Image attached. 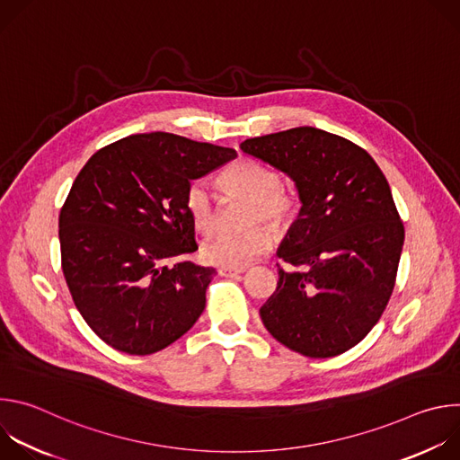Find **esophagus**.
<instances>
[{
  "label": "esophagus",
  "instance_id": "34e87169",
  "mask_svg": "<svg viewBox=\"0 0 460 460\" xmlns=\"http://www.w3.org/2000/svg\"><path fill=\"white\" fill-rule=\"evenodd\" d=\"M245 271V268H220V275H226V277H238Z\"/></svg>",
  "mask_w": 460,
  "mask_h": 460
}]
</instances>
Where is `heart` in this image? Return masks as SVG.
Wrapping results in <instances>:
<instances>
[{
  "label": "heart",
  "instance_id": "b5f03b06",
  "mask_svg": "<svg viewBox=\"0 0 460 460\" xmlns=\"http://www.w3.org/2000/svg\"><path fill=\"white\" fill-rule=\"evenodd\" d=\"M220 185L234 196L254 202L251 222H268L275 229L286 227L298 211V196L293 189L282 185V176L252 160H240L220 174ZM185 209L192 224L200 231H211L217 220L215 196L204 180H192L185 189ZM273 236L264 227L247 233H217L202 243V256L209 264L224 268H243L266 252Z\"/></svg>",
  "mask_w": 460,
  "mask_h": 460
}]
</instances>
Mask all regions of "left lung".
I'll use <instances>...</instances> for the list:
<instances>
[{
  "mask_svg": "<svg viewBox=\"0 0 460 460\" xmlns=\"http://www.w3.org/2000/svg\"><path fill=\"white\" fill-rule=\"evenodd\" d=\"M245 155L286 172L300 213L277 254V291L260 307L266 330L311 358L357 346L395 288L404 226L375 160L353 142L314 127L249 138Z\"/></svg>",
  "mask_w": 460,
  "mask_h": 460,
  "instance_id": "obj_1",
  "label": "left lung"
}]
</instances>
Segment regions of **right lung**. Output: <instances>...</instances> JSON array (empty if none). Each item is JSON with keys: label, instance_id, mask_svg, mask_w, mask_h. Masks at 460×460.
<instances>
[{"label": "right lung", "instance_id": "obj_1", "mask_svg": "<svg viewBox=\"0 0 460 460\" xmlns=\"http://www.w3.org/2000/svg\"><path fill=\"white\" fill-rule=\"evenodd\" d=\"M236 151L171 133L94 153L59 213L61 270L84 320L111 348L156 353L199 320L217 273L196 266L185 189Z\"/></svg>", "mask_w": 460, "mask_h": 460}]
</instances>
